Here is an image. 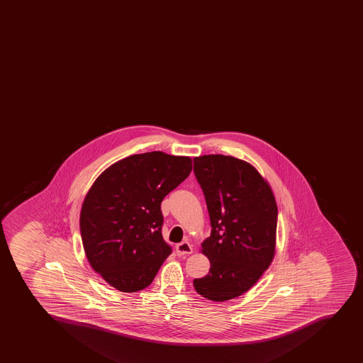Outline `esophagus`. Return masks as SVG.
<instances>
[{"label": "esophagus", "instance_id": "esophagus-1", "mask_svg": "<svg viewBox=\"0 0 363 363\" xmlns=\"http://www.w3.org/2000/svg\"><path fill=\"white\" fill-rule=\"evenodd\" d=\"M176 252L178 256L190 255L193 252L192 245L189 242H182L179 245H177Z\"/></svg>", "mask_w": 363, "mask_h": 363}]
</instances>
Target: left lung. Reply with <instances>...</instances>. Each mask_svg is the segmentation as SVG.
Returning <instances> with one entry per match:
<instances>
[{
	"mask_svg": "<svg viewBox=\"0 0 363 363\" xmlns=\"http://www.w3.org/2000/svg\"><path fill=\"white\" fill-rule=\"evenodd\" d=\"M194 174L205 194L212 232L201 243L211 269L193 285L200 296L223 303L252 288L272 264L277 203L268 182L235 157H196Z\"/></svg>",
	"mask_w": 363,
	"mask_h": 363,
	"instance_id": "obj_1",
	"label": "left lung"
}]
</instances>
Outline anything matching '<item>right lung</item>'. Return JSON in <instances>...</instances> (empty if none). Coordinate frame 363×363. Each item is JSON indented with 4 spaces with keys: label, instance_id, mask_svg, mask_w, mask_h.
<instances>
[{
    "label": "right lung",
    "instance_id": "add662e5",
    "mask_svg": "<svg viewBox=\"0 0 363 363\" xmlns=\"http://www.w3.org/2000/svg\"><path fill=\"white\" fill-rule=\"evenodd\" d=\"M191 171V157L152 151L118 160L95 179L80 233L89 264L111 286L138 292L154 281L172 252L162 235L160 203Z\"/></svg>",
    "mask_w": 363,
    "mask_h": 363
}]
</instances>
